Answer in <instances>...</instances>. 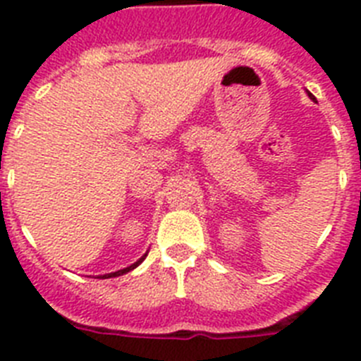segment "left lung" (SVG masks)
<instances>
[{
	"label": "left lung",
	"mask_w": 361,
	"mask_h": 361,
	"mask_svg": "<svg viewBox=\"0 0 361 361\" xmlns=\"http://www.w3.org/2000/svg\"><path fill=\"white\" fill-rule=\"evenodd\" d=\"M309 95H311V94H309ZM311 97H312V95H311Z\"/></svg>",
	"instance_id": "obj_1"
}]
</instances>
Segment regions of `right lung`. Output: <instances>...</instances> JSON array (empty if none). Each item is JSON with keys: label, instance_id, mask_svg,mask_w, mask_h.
I'll return each instance as SVG.
<instances>
[{"label": "right lung", "instance_id": "obj_1", "mask_svg": "<svg viewBox=\"0 0 361 361\" xmlns=\"http://www.w3.org/2000/svg\"><path fill=\"white\" fill-rule=\"evenodd\" d=\"M146 258V255L142 258H139V260H137L135 264H132V266L130 267H126V269H121V271H116V273H110V275H103L101 276V279H111V276H121V275H124V273H128V271H132V269H135L137 266H139V264L142 262V260H145Z\"/></svg>", "mask_w": 361, "mask_h": 361}]
</instances>
